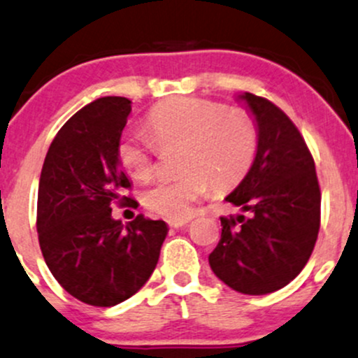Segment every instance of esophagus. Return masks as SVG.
<instances>
[{"label": "esophagus", "instance_id": "34e87169", "mask_svg": "<svg viewBox=\"0 0 358 358\" xmlns=\"http://www.w3.org/2000/svg\"><path fill=\"white\" fill-rule=\"evenodd\" d=\"M189 224V220H169V225L171 227H174V229H180V227H184V225H187Z\"/></svg>", "mask_w": 358, "mask_h": 358}]
</instances>
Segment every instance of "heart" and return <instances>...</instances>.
<instances>
[{
    "label": "heart",
    "mask_w": 358,
    "mask_h": 358,
    "mask_svg": "<svg viewBox=\"0 0 358 358\" xmlns=\"http://www.w3.org/2000/svg\"><path fill=\"white\" fill-rule=\"evenodd\" d=\"M148 134L126 133L117 143V160L129 176L147 180L155 174L160 152L180 148L178 178L155 180L141 194L152 213L186 220L210 182L225 191L239 184L256 159L259 131L244 109L196 97L165 101L147 116Z\"/></svg>",
    "instance_id": "obj_1"
}]
</instances>
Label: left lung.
Here are the masks:
<instances>
[{"instance_id": "obj_1", "label": "left lung", "mask_w": 358, "mask_h": 358, "mask_svg": "<svg viewBox=\"0 0 358 358\" xmlns=\"http://www.w3.org/2000/svg\"><path fill=\"white\" fill-rule=\"evenodd\" d=\"M256 119L259 143L251 169L227 201L251 217H220L222 237L208 261L236 292L280 290L306 266L321 225L316 165L297 126L264 97L241 95Z\"/></svg>"}]
</instances>
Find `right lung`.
Masks as SVG:
<instances>
[{"instance_id":"obj_1","label":"right lung","mask_w":358,"mask_h":358,"mask_svg":"<svg viewBox=\"0 0 358 358\" xmlns=\"http://www.w3.org/2000/svg\"><path fill=\"white\" fill-rule=\"evenodd\" d=\"M131 113L126 97H102L59 129L42 165L37 234L45 264L78 301L113 307L147 283L160 256L167 224L138 215L122 225L113 205L131 182L119 169L117 143Z\"/></svg>"}]
</instances>
